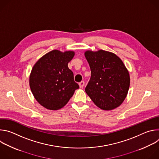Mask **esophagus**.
Masks as SVG:
<instances>
[{
	"label": "esophagus",
	"instance_id": "obj_1",
	"mask_svg": "<svg viewBox=\"0 0 159 159\" xmlns=\"http://www.w3.org/2000/svg\"><path fill=\"white\" fill-rule=\"evenodd\" d=\"M79 86H80V88H82L84 86V84H85V82H84V81H81L80 82H79Z\"/></svg>",
	"mask_w": 159,
	"mask_h": 159
}]
</instances>
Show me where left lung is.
I'll list each match as a JSON object with an SVG mask.
<instances>
[{"label": "left lung", "instance_id": "left-lung-1", "mask_svg": "<svg viewBox=\"0 0 159 159\" xmlns=\"http://www.w3.org/2000/svg\"><path fill=\"white\" fill-rule=\"evenodd\" d=\"M85 57L91 76L85 93L99 108L112 110L125 99L129 87V75L122 60L115 53L100 50L87 51Z\"/></svg>", "mask_w": 159, "mask_h": 159}]
</instances>
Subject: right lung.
Segmentation results:
<instances>
[{
    "instance_id": "obj_1",
    "label": "right lung",
    "mask_w": 159,
    "mask_h": 159,
    "mask_svg": "<svg viewBox=\"0 0 159 159\" xmlns=\"http://www.w3.org/2000/svg\"><path fill=\"white\" fill-rule=\"evenodd\" d=\"M72 51L52 50L34 64L30 77V86L36 100L44 107L58 110L65 106L79 85L68 67Z\"/></svg>"
}]
</instances>
